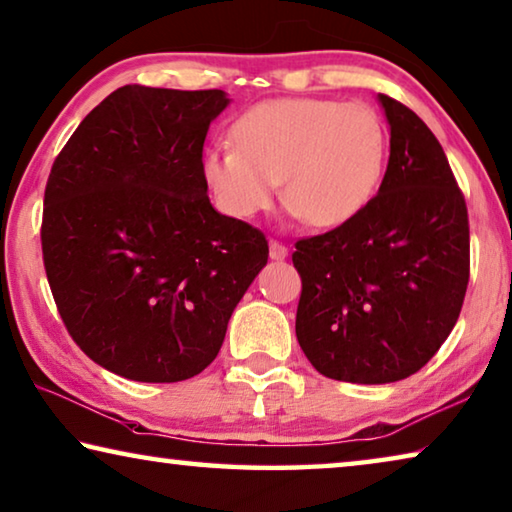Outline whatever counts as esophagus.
<instances>
[{"instance_id": "34e87169", "label": "esophagus", "mask_w": 512, "mask_h": 512, "mask_svg": "<svg viewBox=\"0 0 512 512\" xmlns=\"http://www.w3.org/2000/svg\"><path fill=\"white\" fill-rule=\"evenodd\" d=\"M269 255H271V259H275V262H282V259L289 255V250H287V246H282L280 241H271L269 243Z\"/></svg>"}]
</instances>
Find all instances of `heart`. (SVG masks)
<instances>
[{
  "instance_id": "obj_1",
  "label": "heart",
  "mask_w": 512,
  "mask_h": 512,
  "mask_svg": "<svg viewBox=\"0 0 512 512\" xmlns=\"http://www.w3.org/2000/svg\"><path fill=\"white\" fill-rule=\"evenodd\" d=\"M232 141L205 150L202 177L239 218L266 212L285 180V202L307 225H346L369 207L385 173L387 129L364 102L255 104L232 125Z\"/></svg>"
}]
</instances>
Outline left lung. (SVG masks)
<instances>
[{"mask_svg":"<svg viewBox=\"0 0 512 512\" xmlns=\"http://www.w3.org/2000/svg\"><path fill=\"white\" fill-rule=\"evenodd\" d=\"M389 161L351 223L296 241V337L326 378L383 385L417 373L456 326L469 282L467 205L440 141L378 95Z\"/></svg>","mask_w":512,"mask_h":512,"instance_id":"1","label":"left lung"}]
</instances>
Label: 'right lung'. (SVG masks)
<instances>
[{
	"label": "right lung",
	"mask_w": 512,
	"mask_h": 512,
	"mask_svg": "<svg viewBox=\"0 0 512 512\" xmlns=\"http://www.w3.org/2000/svg\"><path fill=\"white\" fill-rule=\"evenodd\" d=\"M223 91L129 84L81 120L45 186L43 262L70 337L139 383L198 376L266 266L257 227L218 214L202 177Z\"/></svg>",
	"instance_id": "1"
}]
</instances>
